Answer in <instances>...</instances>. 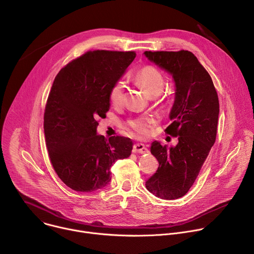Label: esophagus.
Returning <instances> with one entry per match:
<instances>
[{"label": "esophagus", "instance_id": "obj_1", "mask_svg": "<svg viewBox=\"0 0 254 254\" xmlns=\"http://www.w3.org/2000/svg\"><path fill=\"white\" fill-rule=\"evenodd\" d=\"M133 153H139V154H146L149 152V150L147 149V147L144 146L143 143L141 142H137L133 144V149H132Z\"/></svg>", "mask_w": 254, "mask_h": 254}]
</instances>
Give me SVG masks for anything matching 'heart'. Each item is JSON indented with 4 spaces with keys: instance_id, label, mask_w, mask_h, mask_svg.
Here are the masks:
<instances>
[{
    "instance_id": "heart-1",
    "label": "heart",
    "mask_w": 254,
    "mask_h": 254,
    "mask_svg": "<svg viewBox=\"0 0 254 254\" xmlns=\"http://www.w3.org/2000/svg\"><path fill=\"white\" fill-rule=\"evenodd\" d=\"M136 78L146 91L152 95L154 93H161L164 89L165 82L160 72L151 66H147L139 70L136 74ZM125 81L123 79L117 81L110 92L111 102L115 105H119L124 100ZM127 125L139 135H146L149 133L151 127L155 125V120L151 117L139 116L127 121Z\"/></svg>"
}]
</instances>
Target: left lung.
<instances>
[{
	"instance_id": "obj_1",
	"label": "left lung",
	"mask_w": 254,
	"mask_h": 254,
	"mask_svg": "<svg viewBox=\"0 0 254 254\" xmlns=\"http://www.w3.org/2000/svg\"><path fill=\"white\" fill-rule=\"evenodd\" d=\"M143 55L173 78L175 98L172 124L166 131L178 136L175 147L152 142L151 153L159 168L146 182L147 189L166 200L184 196L195 180L216 139L219 100L213 81L190 51H146Z\"/></svg>"
}]
</instances>
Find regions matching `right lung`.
Returning a JSON list of instances; mask_svg holds the SVG:
<instances>
[{"label":"right lung","mask_w":254,"mask_h":254,"mask_svg":"<svg viewBox=\"0 0 254 254\" xmlns=\"http://www.w3.org/2000/svg\"><path fill=\"white\" fill-rule=\"evenodd\" d=\"M135 53L89 51L62 68L49 93L44 133L52 166L77 192H94L111 182V168L130 156L132 140L97 134L96 119L110 111V92Z\"/></svg>","instance_id":"right-lung-1"}]
</instances>
